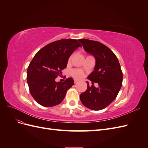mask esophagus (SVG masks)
Returning a JSON list of instances; mask_svg holds the SVG:
<instances>
[{
  "mask_svg": "<svg viewBox=\"0 0 148 148\" xmlns=\"http://www.w3.org/2000/svg\"><path fill=\"white\" fill-rule=\"evenodd\" d=\"M74 83H75V84L77 83H78V81H77V80H75V81H74Z\"/></svg>",
  "mask_w": 148,
  "mask_h": 148,
  "instance_id": "34e87169",
  "label": "esophagus"
}]
</instances>
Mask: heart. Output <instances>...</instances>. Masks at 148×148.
Listing matches in <instances>:
<instances>
[{"mask_svg": "<svg viewBox=\"0 0 148 148\" xmlns=\"http://www.w3.org/2000/svg\"><path fill=\"white\" fill-rule=\"evenodd\" d=\"M71 75L76 79H80L83 77V73L82 71L79 70H73L71 71Z\"/></svg>", "mask_w": 148, "mask_h": 148, "instance_id": "obj_1", "label": "heart"}]
</instances>
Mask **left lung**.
Segmentation results:
<instances>
[{
    "label": "left lung",
    "instance_id": "left-lung-1",
    "mask_svg": "<svg viewBox=\"0 0 148 148\" xmlns=\"http://www.w3.org/2000/svg\"><path fill=\"white\" fill-rule=\"evenodd\" d=\"M78 41L85 51L95 57V70L88 78L99 85L98 88L94 85L89 86L87 83L88 88L80 95V100L89 109L102 110L115 99L122 87L123 73L119 60L104 44L86 39H80Z\"/></svg>",
    "mask_w": 148,
    "mask_h": 148
}]
</instances>
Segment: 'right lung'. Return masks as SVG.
<instances>
[{"label":"right lung","instance_id":"add662e5","mask_svg":"<svg viewBox=\"0 0 148 148\" xmlns=\"http://www.w3.org/2000/svg\"><path fill=\"white\" fill-rule=\"evenodd\" d=\"M82 45L76 39H60L49 43L34 56L28 67L27 82L31 96L44 107H53L64 99L74 84L73 78L56 82L66 67L70 56Z\"/></svg>","mask_w":148,"mask_h":148}]
</instances>
